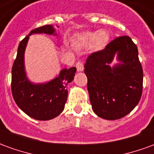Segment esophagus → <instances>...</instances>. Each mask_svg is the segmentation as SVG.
I'll list each match as a JSON object with an SVG mask.
<instances>
[{
  "mask_svg": "<svg viewBox=\"0 0 154 154\" xmlns=\"http://www.w3.org/2000/svg\"><path fill=\"white\" fill-rule=\"evenodd\" d=\"M76 67H77V70L78 72H82V71H83L84 67H83V63H82V62H77V63H76Z\"/></svg>",
  "mask_w": 154,
  "mask_h": 154,
  "instance_id": "esophagus-1",
  "label": "esophagus"
}]
</instances>
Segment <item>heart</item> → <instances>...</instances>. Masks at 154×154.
Listing matches in <instances>:
<instances>
[{"mask_svg":"<svg viewBox=\"0 0 154 154\" xmlns=\"http://www.w3.org/2000/svg\"><path fill=\"white\" fill-rule=\"evenodd\" d=\"M109 39V34L105 30L93 33H85L80 35L77 38L76 43L80 46H87L91 44H94L95 47L97 48H102L106 44Z\"/></svg>","mask_w":154,"mask_h":154,"instance_id":"heart-1","label":"heart"}]
</instances>
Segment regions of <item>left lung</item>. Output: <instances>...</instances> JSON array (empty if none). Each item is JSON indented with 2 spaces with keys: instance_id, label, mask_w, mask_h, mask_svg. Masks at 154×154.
<instances>
[{
  "instance_id": "obj_1",
  "label": "left lung",
  "mask_w": 154,
  "mask_h": 154,
  "mask_svg": "<svg viewBox=\"0 0 154 154\" xmlns=\"http://www.w3.org/2000/svg\"><path fill=\"white\" fill-rule=\"evenodd\" d=\"M116 53L122 63L111 69ZM85 74L92 110L103 119L114 120L130 113L140 100L143 67L136 44L129 36H119L104 49L87 58Z\"/></svg>"
}]
</instances>
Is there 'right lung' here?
Instances as JSON below:
<instances>
[{
	"label": "right lung",
	"instance_id": "right-lung-1",
	"mask_svg": "<svg viewBox=\"0 0 154 154\" xmlns=\"http://www.w3.org/2000/svg\"><path fill=\"white\" fill-rule=\"evenodd\" d=\"M52 25H44L30 31L19 44L12 66L11 91L13 98L26 115L38 120L54 119L63 110L67 98V84L73 80L76 67L61 71L58 77L45 84H33L26 78L24 54L29 36L32 34L54 35ZM55 35V34H54Z\"/></svg>",
	"mask_w": 154,
	"mask_h": 154
}]
</instances>
